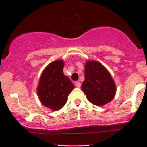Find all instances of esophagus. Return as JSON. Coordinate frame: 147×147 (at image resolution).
<instances>
[{
	"instance_id": "obj_1",
	"label": "esophagus",
	"mask_w": 147,
	"mask_h": 147,
	"mask_svg": "<svg viewBox=\"0 0 147 147\" xmlns=\"http://www.w3.org/2000/svg\"><path fill=\"white\" fill-rule=\"evenodd\" d=\"M75 86L77 87V88H79L81 86V83L79 82H75Z\"/></svg>"
}]
</instances>
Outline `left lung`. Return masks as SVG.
<instances>
[{"label": "left lung", "instance_id": "left-lung-1", "mask_svg": "<svg viewBox=\"0 0 147 147\" xmlns=\"http://www.w3.org/2000/svg\"><path fill=\"white\" fill-rule=\"evenodd\" d=\"M85 80L82 89L88 100L96 106H104L114 98L116 86L110 72L97 61L88 60L84 65Z\"/></svg>", "mask_w": 147, "mask_h": 147}]
</instances>
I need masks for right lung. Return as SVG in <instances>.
<instances>
[{"label":"right lung","mask_w":147,"mask_h":147,"mask_svg":"<svg viewBox=\"0 0 147 147\" xmlns=\"http://www.w3.org/2000/svg\"><path fill=\"white\" fill-rule=\"evenodd\" d=\"M64 61L56 60L42 72L37 86L40 102L52 111H59L68 101V96L75 88L68 77L63 74Z\"/></svg>","instance_id":"right-lung-1"}]
</instances>
